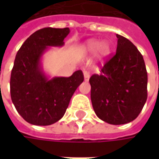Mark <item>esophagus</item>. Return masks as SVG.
Returning <instances> with one entry per match:
<instances>
[{"instance_id": "obj_1", "label": "esophagus", "mask_w": 159, "mask_h": 159, "mask_svg": "<svg viewBox=\"0 0 159 159\" xmlns=\"http://www.w3.org/2000/svg\"><path fill=\"white\" fill-rule=\"evenodd\" d=\"M90 77V73L89 71H84V80L85 82H88L89 80Z\"/></svg>"}]
</instances>
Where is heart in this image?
<instances>
[{
    "label": "heart",
    "instance_id": "b5f03b06",
    "mask_svg": "<svg viewBox=\"0 0 159 159\" xmlns=\"http://www.w3.org/2000/svg\"><path fill=\"white\" fill-rule=\"evenodd\" d=\"M111 46L107 41L100 42V40L90 39L87 41L81 47V52L83 55H89L93 52H96V58L98 62L103 63L111 53Z\"/></svg>",
    "mask_w": 159,
    "mask_h": 159
}]
</instances>
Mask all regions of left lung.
I'll list each match as a JSON object with an SVG mask.
<instances>
[{
	"label": "left lung",
	"instance_id": "1",
	"mask_svg": "<svg viewBox=\"0 0 159 159\" xmlns=\"http://www.w3.org/2000/svg\"><path fill=\"white\" fill-rule=\"evenodd\" d=\"M117 52L90 77L91 101L97 117L120 125L138 117L147 99L143 56L129 40L117 35Z\"/></svg>",
	"mask_w": 159,
	"mask_h": 159
}]
</instances>
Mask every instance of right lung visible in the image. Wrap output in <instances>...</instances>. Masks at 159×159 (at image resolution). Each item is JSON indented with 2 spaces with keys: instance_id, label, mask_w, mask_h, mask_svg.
<instances>
[{
  "instance_id": "1",
  "label": "right lung",
  "mask_w": 159,
  "mask_h": 159,
  "mask_svg": "<svg viewBox=\"0 0 159 159\" xmlns=\"http://www.w3.org/2000/svg\"><path fill=\"white\" fill-rule=\"evenodd\" d=\"M69 28H43L25 40L15 57L10 79L11 98L17 111L29 123L51 125L63 117L73 93L83 82L82 70L69 77L49 79L41 59L48 47H62Z\"/></svg>"
}]
</instances>
